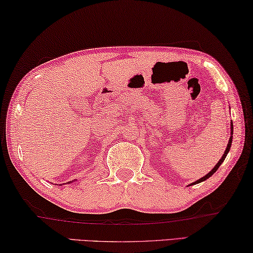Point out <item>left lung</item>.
<instances>
[{"label": "left lung", "instance_id": "obj_1", "mask_svg": "<svg viewBox=\"0 0 253 253\" xmlns=\"http://www.w3.org/2000/svg\"><path fill=\"white\" fill-rule=\"evenodd\" d=\"M232 141H233V122H231V137H229V141H228V143H227V148H226V150H225V152H224V154H223V157L220 158V160L218 161V163L216 164V166H214V167L211 169V170L208 172V174H207L206 176H203L202 178H200V179H198V180H195V182H193L192 184H190V185H195V184H199V183H201V182H205V180H207L209 178V177H211L212 176L214 172L217 171V169L220 167V165L224 163V160H225V158H226V156H227V153L229 152V150H231V146H232ZM188 185V186H190Z\"/></svg>", "mask_w": 253, "mask_h": 253}]
</instances>
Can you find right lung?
I'll use <instances>...</instances> for the list:
<instances>
[{"mask_svg":"<svg viewBox=\"0 0 253 253\" xmlns=\"http://www.w3.org/2000/svg\"><path fill=\"white\" fill-rule=\"evenodd\" d=\"M60 185H61V184H60Z\"/></svg>","mask_w":253,"mask_h":253,"instance_id":"add662e5","label":"right lung"}]
</instances>
